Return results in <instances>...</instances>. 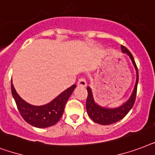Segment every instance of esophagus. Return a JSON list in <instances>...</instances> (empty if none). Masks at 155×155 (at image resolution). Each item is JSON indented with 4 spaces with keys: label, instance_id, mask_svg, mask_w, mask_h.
Wrapping results in <instances>:
<instances>
[{
    "label": "esophagus",
    "instance_id": "obj_1",
    "mask_svg": "<svg viewBox=\"0 0 155 155\" xmlns=\"http://www.w3.org/2000/svg\"><path fill=\"white\" fill-rule=\"evenodd\" d=\"M78 85L80 86H86V85H87L86 79L84 78H81L78 81Z\"/></svg>",
    "mask_w": 155,
    "mask_h": 155
}]
</instances>
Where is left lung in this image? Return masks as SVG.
<instances>
[{
	"instance_id": "1",
	"label": "left lung",
	"mask_w": 155,
	"mask_h": 155,
	"mask_svg": "<svg viewBox=\"0 0 155 155\" xmlns=\"http://www.w3.org/2000/svg\"><path fill=\"white\" fill-rule=\"evenodd\" d=\"M121 51L123 53L126 54L129 57V59L131 60L132 64L134 65L135 72H136L135 85H134V90L132 91L131 95L128 99V100L117 107H106L99 105L95 102L91 86H87V88H86L87 92H88V96L86 99V111L92 120L95 123L102 124V125L111 124L116 123L117 121L120 120L121 119H123L132 109L134 102H135V99H136L137 86L138 83V70H137L136 63L134 61V56L131 52L125 47L122 46V45H121Z\"/></svg>"
}]
</instances>
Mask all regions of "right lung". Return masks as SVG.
<instances>
[{
	"label": "right lung",
	"mask_w": 155,
	"mask_h": 155,
	"mask_svg": "<svg viewBox=\"0 0 155 155\" xmlns=\"http://www.w3.org/2000/svg\"><path fill=\"white\" fill-rule=\"evenodd\" d=\"M76 88L74 84L56 97L50 103L41 106L28 104L19 96L11 80L12 95L22 118L31 125L36 128H48L56 124L64 112L68 99Z\"/></svg>",
	"instance_id": "1"
}]
</instances>
